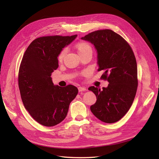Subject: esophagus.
Wrapping results in <instances>:
<instances>
[{
    "mask_svg": "<svg viewBox=\"0 0 159 159\" xmlns=\"http://www.w3.org/2000/svg\"><path fill=\"white\" fill-rule=\"evenodd\" d=\"M78 90H79V91L80 92V91H86L87 89H86V88H84V87H79L78 88Z\"/></svg>",
    "mask_w": 159,
    "mask_h": 159,
    "instance_id": "34e87169",
    "label": "esophagus"
}]
</instances>
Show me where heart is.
<instances>
[{
	"label": "heart",
	"instance_id": "b5f03b06",
	"mask_svg": "<svg viewBox=\"0 0 159 159\" xmlns=\"http://www.w3.org/2000/svg\"><path fill=\"white\" fill-rule=\"evenodd\" d=\"M76 48L78 51L79 54H82V53L88 51V50H91V48L90 45L89 44H88L87 42H78V44H76ZM66 51H67L66 48H64V49H62V50L60 52V53L58 55V60L59 61H61L62 60H63L64 57L66 53Z\"/></svg>",
	"mask_w": 159,
	"mask_h": 159
}]
</instances>
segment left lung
I'll list each match as a JSON object with an SVG mask.
<instances>
[{
  "label": "left lung",
  "instance_id": "8db88e82",
  "mask_svg": "<svg viewBox=\"0 0 159 159\" xmlns=\"http://www.w3.org/2000/svg\"><path fill=\"white\" fill-rule=\"evenodd\" d=\"M93 44L98 53V71L103 70L102 78L109 85L101 90L91 86L97 101L91 111L101 121H118L131 107L135 97L138 80L137 65L131 46L111 30H100L81 38Z\"/></svg>",
  "mask_w": 159,
  "mask_h": 159
}]
</instances>
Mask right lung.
Here are the masks:
<instances>
[{
  "label": "right lung",
  "mask_w": 159,
  "mask_h": 159,
  "mask_svg": "<svg viewBox=\"0 0 159 159\" xmlns=\"http://www.w3.org/2000/svg\"><path fill=\"white\" fill-rule=\"evenodd\" d=\"M71 36L38 38L28 47L18 72V86L24 106L36 121L46 127L61 122L78 89L68 85H54L51 75L58 68L57 57L64 47L74 41Z\"/></svg>",
  "instance_id": "obj_1"
}]
</instances>
